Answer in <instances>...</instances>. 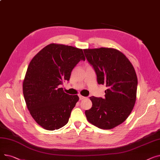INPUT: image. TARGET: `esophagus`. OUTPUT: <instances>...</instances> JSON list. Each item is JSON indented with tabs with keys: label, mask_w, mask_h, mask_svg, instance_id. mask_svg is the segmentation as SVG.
<instances>
[{
	"label": "esophagus",
	"mask_w": 160,
	"mask_h": 160,
	"mask_svg": "<svg viewBox=\"0 0 160 160\" xmlns=\"http://www.w3.org/2000/svg\"><path fill=\"white\" fill-rule=\"evenodd\" d=\"M86 97H83V96H82V95H79V98H80V100H83V99H85Z\"/></svg>",
	"instance_id": "1"
}]
</instances>
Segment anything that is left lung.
Listing matches in <instances>:
<instances>
[{
	"label": "left lung",
	"mask_w": 160,
	"mask_h": 160,
	"mask_svg": "<svg viewBox=\"0 0 160 160\" xmlns=\"http://www.w3.org/2000/svg\"><path fill=\"white\" fill-rule=\"evenodd\" d=\"M83 52L95 71L98 83L107 88L104 98H89L92 107L86 110V116L95 127L110 130L127 119L135 105L136 72L127 56L117 49L101 47Z\"/></svg>",
	"instance_id": "1"
}]
</instances>
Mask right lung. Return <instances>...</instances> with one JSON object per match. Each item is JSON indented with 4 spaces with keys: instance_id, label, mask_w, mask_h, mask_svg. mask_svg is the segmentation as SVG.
<instances>
[{
    "instance_id": "add662e5",
    "label": "right lung",
    "mask_w": 160,
    "mask_h": 160,
    "mask_svg": "<svg viewBox=\"0 0 160 160\" xmlns=\"http://www.w3.org/2000/svg\"><path fill=\"white\" fill-rule=\"evenodd\" d=\"M86 58L82 49L62 44L47 45L29 63L22 83L28 110L35 121L47 130H58L69 121L78 95L65 93L74 67Z\"/></svg>"
}]
</instances>
